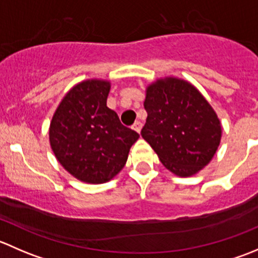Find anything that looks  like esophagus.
<instances>
[{
    "label": "esophagus",
    "instance_id": "obj_1",
    "mask_svg": "<svg viewBox=\"0 0 258 258\" xmlns=\"http://www.w3.org/2000/svg\"><path fill=\"white\" fill-rule=\"evenodd\" d=\"M132 128H134L137 134H140V132H141V128H142V123L140 121H136L134 123V126H132Z\"/></svg>",
    "mask_w": 258,
    "mask_h": 258
}]
</instances>
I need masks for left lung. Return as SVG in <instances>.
Segmentation results:
<instances>
[{
    "instance_id": "left-lung-1",
    "label": "left lung",
    "mask_w": 258,
    "mask_h": 258,
    "mask_svg": "<svg viewBox=\"0 0 258 258\" xmlns=\"http://www.w3.org/2000/svg\"><path fill=\"white\" fill-rule=\"evenodd\" d=\"M147 112L141 136L162 165L178 177H191L211 162L222 126L205 96L188 81L160 77L146 87Z\"/></svg>"
}]
</instances>
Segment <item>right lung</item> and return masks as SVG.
Returning <instances> with one entry per match:
<instances>
[{
    "label": "right lung",
    "mask_w": 258,
    "mask_h": 258,
    "mask_svg": "<svg viewBox=\"0 0 258 258\" xmlns=\"http://www.w3.org/2000/svg\"><path fill=\"white\" fill-rule=\"evenodd\" d=\"M110 90L108 80L76 83L49 123V145L57 161L70 175L90 184L105 183L118 175L140 137L107 107Z\"/></svg>",
    "instance_id": "add662e5"
}]
</instances>
